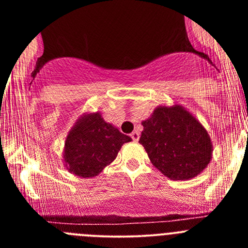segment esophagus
<instances>
[{
	"label": "esophagus",
	"instance_id": "esophagus-1",
	"mask_svg": "<svg viewBox=\"0 0 248 248\" xmlns=\"http://www.w3.org/2000/svg\"><path fill=\"white\" fill-rule=\"evenodd\" d=\"M130 138L133 139V141H138L139 140V133L138 131H133L130 134Z\"/></svg>",
	"mask_w": 248,
	"mask_h": 248
}]
</instances>
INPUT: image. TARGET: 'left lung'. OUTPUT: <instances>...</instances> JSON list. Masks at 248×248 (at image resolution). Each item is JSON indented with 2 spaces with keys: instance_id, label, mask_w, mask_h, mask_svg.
Masks as SVG:
<instances>
[{
  "instance_id": "1",
  "label": "left lung",
  "mask_w": 248,
  "mask_h": 248,
  "mask_svg": "<svg viewBox=\"0 0 248 248\" xmlns=\"http://www.w3.org/2000/svg\"><path fill=\"white\" fill-rule=\"evenodd\" d=\"M141 125L144 130L139 143L153 165L169 179H192L210 163V135L199 120L180 105L159 107Z\"/></svg>"
}]
</instances>
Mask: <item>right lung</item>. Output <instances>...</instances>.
I'll list each match as a JSON object with an SVG mask.
<instances>
[{
	"mask_svg": "<svg viewBox=\"0 0 248 248\" xmlns=\"http://www.w3.org/2000/svg\"><path fill=\"white\" fill-rule=\"evenodd\" d=\"M131 138L104 122L99 113L87 114L76 123L64 143L65 166L77 176H97L117 157Z\"/></svg>",
	"mask_w": 248,
	"mask_h": 248,
	"instance_id": "1",
	"label": "right lung"
}]
</instances>
